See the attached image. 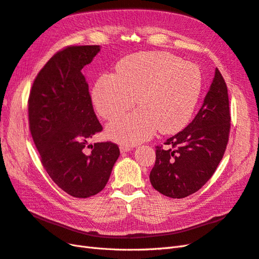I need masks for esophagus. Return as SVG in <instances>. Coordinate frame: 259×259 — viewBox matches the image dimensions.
Listing matches in <instances>:
<instances>
[{
  "label": "esophagus",
  "mask_w": 259,
  "mask_h": 259,
  "mask_svg": "<svg viewBox=\"0 0 259 259\" xmlns=\"http://www.w3.org/2000/svg\"><path fill=\"white\" fill-rule=\"evenodd\" d=\"M132 149H133V147L127 146V145H121V146H120V151H121V153L128 152V151L132 150Z\"/></svg>",
  "instance_id": "esophagus-1"
}]
</instances>
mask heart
<instances>
[{"mask_svg": "<svg viewBox=\"0 0 259 259\" xmlns=\"http://www.w3.org/2000/svg\"><path fill=\"white\" fill-rule=\"evenodd\" d=\"M197 65L166 52H144L121 60L114 74H104L93 89L98 114L111 120L134 106L138 109L108 124L113 142L134 145L158 130L174 134L190 121L202 91Z\"/></svg>", "mask_w": 259, "mask_h": 259, "instance_id": "heart-1", "label": "heart"}]
</instances>
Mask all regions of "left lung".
Wrapping results in <instances>:
<instances>
[{
  "label": "left lung",
  "instance_id": "left-lung-1",
  "mask_svg": "<svg viewBox=\"0 0 259 259\" xmlns=\"http://www.w3.org/2000/svg\"><path fill=\"white\" fill-rule=\"evenodd\" d=\"M228 90L216 68L214 80L192 122L155 147L150 183L166 197L183 199L204 186L222 161L230 133Z\"/></svg>",
  "mask_w": 259,
  "mask_h": 259
}]
</instances>
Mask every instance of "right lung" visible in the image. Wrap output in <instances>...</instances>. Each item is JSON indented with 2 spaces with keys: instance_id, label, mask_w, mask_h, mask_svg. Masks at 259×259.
Here are the masks:
<instances>
[{
  "instance_id": "add662e5",
  "label": "right lung",
  "mask_w": 259,
  "mask_h": 259,
  "mask_svg": "<svg viewBox=\"0 0 259 259\" xmlns=\"http://www.w3.org/2000/svg\"><path fill=\"white\" fill-rule=\"evenodd\" d=\"M99 51V45H82L57 52L37 73L28 99L29 127L42 165L74 198L103 190L120 155L111 142L90 145L91 153H84L89 140L103 126L81 70Z\"/></svg>"
}]
</instances>
